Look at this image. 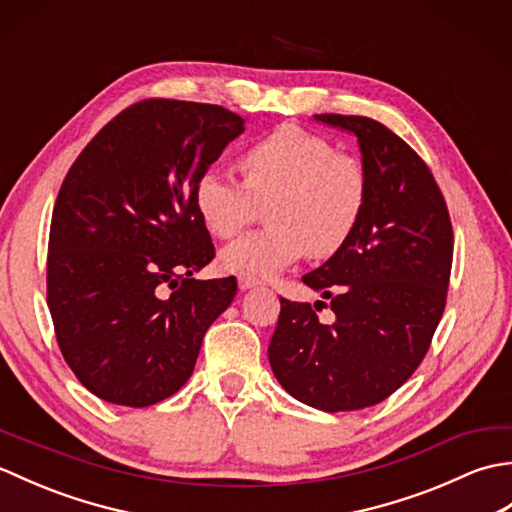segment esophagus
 <instances>
[{"instance_id": "esophagus-1", "label": "esophagus", "mask_w": 512, "mask_h": 512, "mask_svg": "<svg viewBox=\"0 0 512 512\" xmlns=\"http://www.w3.org/2000/svg\"><path fill=\"white\" fill-rule=\"evenodd\" d=\"M237 284H239V290H250V288H255L259 284V279L250 277V275H239Z\"/></svg>"}]
</instances>
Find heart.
<instances>
[{
	"instance_id": "b5f03b06",
	"label": "heart",
	"mask_w": 512,
	"mask_h": 512,
	"mask_svg": "<svg viewBox=\"0 0 512 512\" xmlns=\"http://www.w3.org/2000/svg\"><path fill=\"white\" fill-rule=\"evenodd\" d=\"M244 182L217 169L202 171L193 187L195 209L217 237H235L266 206L268 228L228 244L226 270L268 277L306 253L325 259L345 246L367 202V171L339 154L325 136L299 125H279L253 140L239 156Z\"/></svg>"
}]
</instances>
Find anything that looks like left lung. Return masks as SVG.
<instances>
[{"label":"left lung","mask_w":512,"mask_h":512,"mask_svg":"<svg viewBox=\"0 0 512 512\" xmlns=\"http://www.w3.org/2000/svg\"><path fill=\"white\" fill-rule=\"evenodd\" d=\"M356 136L367 202L356 231L301 281L330 299L281 297L268 361L290 396L321 411L378 405L416 372L442 319L453 262L447 202L405 140L367 116L317 114Z\"/></svg>","instance_id":"obj_1"}]
</instances>
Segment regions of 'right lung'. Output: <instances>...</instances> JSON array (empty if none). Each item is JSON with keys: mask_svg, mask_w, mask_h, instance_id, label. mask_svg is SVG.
<instances>
[{"mask_svg": "<svg viewBox=\"0 0 512 512\" xmlns=\"http://www.w3.org/2000/svg\"><path fill=\"white\" fill-rule=\"evenodd\" d=\"M242 132L244 118L220 105L149 99L70 167L52 211L48 308L65 363L94 396L149 407L193 374L237 292L235 277L191 279L215 257L193 187Z\"/></svg>", "mask_w": 512, "mask_h": 512, "instance_id": "add662e5", "label": "right lung"}]
</instances>
